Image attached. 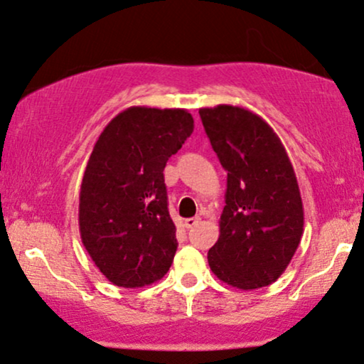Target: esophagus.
I'll use <instances>...</instances> for the list:
<instances>
[{
	"mask_svg": "<svg viewBox=\"0 0 364 364\" xmlns=\"http://www.w3.org/2000/svg\"><path fill=\"white\" fill-rule=\"evenodd\" d=\"M199 223H200V217H191V219L183 220V225H186L187 229H192L193 225H197Z\"/></svg>",
	"mask_w": 364,
	"mask_h": 364,
	"instance_id": "34e87169",
	"label": "esophagus"
}]
</instances>
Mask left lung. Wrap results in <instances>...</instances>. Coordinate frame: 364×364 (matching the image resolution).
<instances>
[{
    "instance_id": "8db88e82",
    "label": "left lung",
    "mask_w": 364,
    "mask_h": 364,
    "mask_svg": "<svg viewBox=\"0 0 364 364\" xmlns=\"http://www.w3.org/2000/svg\"><path fill=\"white\" fill-rule=\"evenodd\" d=\"M212 149L228 172L219 239L207 261L220 281L257 289L277 281L304 232L292 164L271 125L242 107L200 108Z\"/></svg>"
}]
</instances>
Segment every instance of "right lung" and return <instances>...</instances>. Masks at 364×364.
<instances>
[{
	"label": "right lung",
	"instance_id": "1",
	"mask_svg": "<svg viewBox=\"0 0 364 364\" xmlns=\"http://www.w3.org/2000/svg\"><path fill=\"white\" fill-rule=\"evenodd\" d=\"M193 132L183 108L130 107L113 117L90 154L78 225L87 252L112 284L162 279L177 251L164 168Z\"/></svg>",
	"mask_w": 364,
	"mask_h": 364
}]
</instances>
